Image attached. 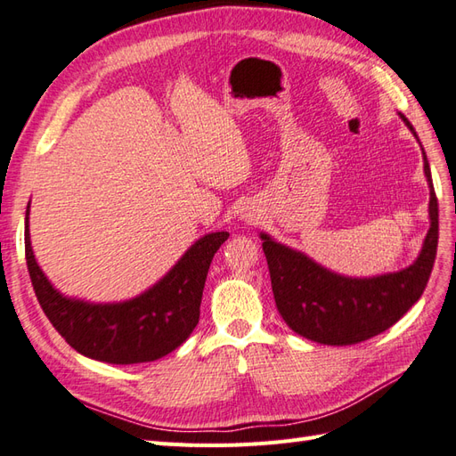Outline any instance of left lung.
Segmentation results:
<instances>
[{"instance_id":"1","label":"left lung","mask_w":456,"mask_h":456,"mask_svg":"<svg viewBox=\"0 0 456 456\" xmlns=\"http://www.w3.org/2000/svg\"><path fill=\"white\" fill-rule=\"evenodd\" d=\"M400 118L418 138L410 120ZM423 150V148H421ZM429 185V230L410 267L377 277H346L261 232L273 297L287 326L323 346H353L379 336L406 314L428 287L439 240V205L423 151Z\"/></svg>"}]
</instances>
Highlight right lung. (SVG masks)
Instances as JSON below:
<instances>
[{"instance_id": "obj_1", "label": "right lung", "mask_w": 456, "mask_h": 456, "mask_svg": "<svg viewBox=\"0 0 456 456\" xmlns=\"http://www.w3.org/2000/svg\"><path fill=\"white\" fill-rule=\"evenodd\" d=\"M25 212V257L30 282L46 318L82 355L134 365L166 357L199 323V308L210 261L228 240V232L199 238L154 287L123 302H87L64 297L53 287L33 254Z\"/></svg>"}]
</instances>
